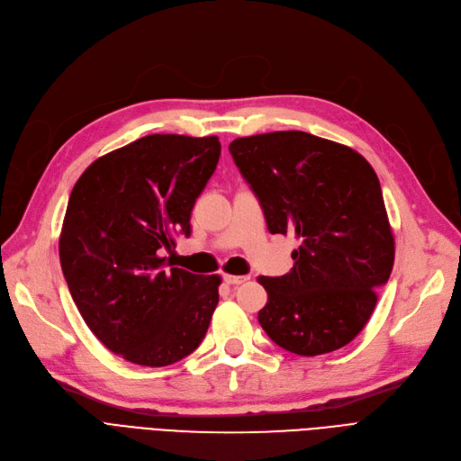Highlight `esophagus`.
Listing matches in <instances>:
<instances>
[{"instance_id":"obj_1","label":"esophagus","mask_w":461,"mask_h":461,"mask_svg":"<svg viewBox=\"0 0 461 461\" xmlns=\"http://www.w3.org/2000/svg\"><path fill=\"white\" fill-rule=\"evenodd\" d=\"M249 279V276H230V274H225L223 276V281L227 283V285H240V283H244V281H248Z\"/></svg>"}]
</instances>
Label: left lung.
Segmentation results:
<instances>
[{
	"label": "left lung",
	"mask_w": 461,
	"mask_h": 461,
	"mask_svg": "<svg viewBox=\"0 0 461 461\" xmlns=\"http://www.w3.org/2000/svg\"><path fill=\"white\" fill-rule=\"evenodd\" d=\"M230 156L272 234H293L294 265L260 276L258 322L289 353L317 357L353 341L393 267V236L375 170L353 148L303 131L236 139Z\"/></svg>",
	"instance_id": "8db88e82"
}]
</instances>
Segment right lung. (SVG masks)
I'll list each match as a JSON object with an SVG mask.
<instances>
[{
  "label": "right lung",
  "mask_w": 461,
  "mask_h": 461,
  "mask_svg": "<svg viewBox=\"0 0 461 461\" xmlns=\"http://www.w3.org/2000/svg\"><path fill=\"white\" fill-rule=\"evenodd\" d=\"M221 156L217 137L148 135L95 159L75 184L59 262L77 308L114 355L163 367L201 345L219 276L168 268Z\"/></svg>",
  "instance_id": "obj_1"
}]
</instances>
